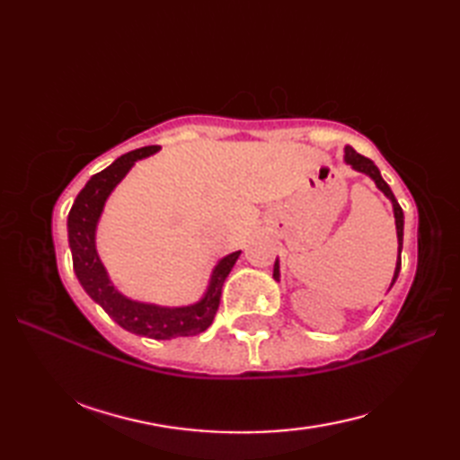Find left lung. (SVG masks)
Masks as SVG:
<instances>
[{"mask_svg": "<svg viewBox=\"0 0 460 460\" xmlns=\"http://www.w3.org/2000/svg\"><path fill=\"white\" fill-rule=\"evenodd\" d=\"M346 162H348L354 170L367 173L369 178L376 181L377 188H379L381 191H384V193L387 195V198L392 199V203H394L395 227H397V243H399V247H397V252H399V257H397V267H395V275H394V280H392V287H394V285H395V280H397V277H399V270H402V249H403V209H402V205L397 203L394 191L389 190V185L384 181V178H381V173H379L377 165H376L374 162H371L369 158H366V155L358 154L354 148H349V146H346ZM272 277H275V279L279 280V261L275 262V272H272Z\"/></svg>", "mask_w": 460, "mask_h": 460, "instance_id": "left-lung-1", "label": "left lung"}]
</instances>
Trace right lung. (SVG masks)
<instances>
[{
    "mask_svg": "<svg viewBox=\"0 0 460 460\" xmlns=\"http://www.w3.org/2000/svg\"><path fill=\"white\" fill-rule=\"evenodd\" d=\"M158 150L160 146H146V148L120 155L109 168L94 173L86 181L81 193L76 195L66 221L68 245H71L73 252V269L76 272V279H79L83 288L86 290V295L94 302H99L116 324H120L124 330L132 332V334L154 340L198 336L211 326L215 314H217L223 282L227 279L233 265L237 262L241 251L231 252V255L217 262V267L213 269L209 288L199 302H195L191 306L165 308L144 305V302L122 296L112 287L94 247L96 223H99L106 198H109L111 191L119 185L124 175L128 173L136 160H142Z\"/></svg>",
    "mask_w": 460,
    "mask_h": 460,
    "instance_id": "1",
    "label": "right lung"
}]
</instances>
